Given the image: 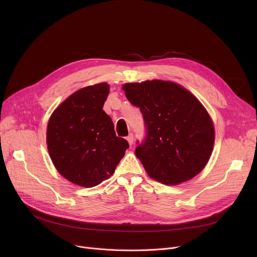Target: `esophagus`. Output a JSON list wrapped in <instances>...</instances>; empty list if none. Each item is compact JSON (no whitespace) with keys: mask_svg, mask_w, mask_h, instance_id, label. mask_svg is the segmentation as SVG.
<instances>
[{"mask_svg":"<svg viewBox=\"0 0 257 257\" xmlns=\"http://www.w3.org/2000/svg\"><path fill=\"white\" fill-rule=\"evenodd\" d=\"M126 139H127V141H128L129 145H132V144H133V140H134V139H133V134H132V133H130L129 136H128Z\"/></svg>","mask_w":257,"mask_h":257,"instance_id":"34e87169","label":"esophagus"}]
</instances>
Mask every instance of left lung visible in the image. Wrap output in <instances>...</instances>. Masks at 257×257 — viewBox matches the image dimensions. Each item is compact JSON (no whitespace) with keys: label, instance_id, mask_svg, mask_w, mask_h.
Listing matches in <instances>:
<instances>
[{"label":"left lung","instance_id":"1","mask_svg":"<svg viewBox=\"0 0 257 257\" xmlns=\"http://www.w3.org/2000/svg\"><path fill=\"white\" fill-rule=\"evenodd\" d=\"M123 89L144 117L146 136L136 154L151 178L179 184L204 169L214 130L205 108L190 91L161 80L127 83Z\"/></svg>","mask_w":257,"mask_h":257}]
</instances>
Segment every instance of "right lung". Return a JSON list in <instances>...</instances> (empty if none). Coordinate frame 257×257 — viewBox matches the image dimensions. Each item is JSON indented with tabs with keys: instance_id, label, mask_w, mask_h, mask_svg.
<instances>
[{
	"instance_id": "add662e5",
	"label": "right lung",
	"mask_w": 257,
	"mask_h": 257,
	"mask_svg": "<svg viewBox=\"0 0 257 257\" xmlns=\"http://www.w3.org/2000/svg\"><path fill=\"white\" fill-rule=\"evenodd\" d=\"M108 93L107 83L79 89L49 119L47 144L54 166L64 178L84 187L109 178L129 148L115 136L103 110Z\"/></svg>"
}]
</instances>
